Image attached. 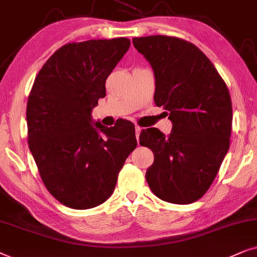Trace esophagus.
Instances as JSON below:
<instances>
[{"mask_svg":"<svg viewBox=\"0 0 257 257\" xmlns=\"http://www.w3.org/2000/svg\"><path fill=\"white\" fill-rule=\"evenodd\" d=\"M141 131H142V128H141V126H139V125H135V133H136V139H138V141H139V138H140V133H141Z\"/></svg>","mask_w":257,"mask_h":257,"instance_id":"34e87169","label":"esophagus"}]
</instances>
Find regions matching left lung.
I'll use <instances>...</instances> for the list:
<instances>
[{
  "mask_svg": "<svg viewBox=\"0 0 257 257\" xmlns=\"http://www.w3.org/2000/svg\"><path fill=\"white\" fill-rule=\"evenodd\" d=\"M155 76L156 105L173 123L166 136L156 128L141 132L140 145L153 150L146 173L161 200L187 204L201 198L216 177L229 149L232 108L216 68L193 43L155 35L133 39Z\"/></svg>",
  "mask_w": 257,
  "mask_h": 257,
  "instance_id": "1",
  "label": "left lung"
}]
</instances>
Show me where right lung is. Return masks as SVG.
<instances>
[{"label": "right lung", "mask_w": 257, "mask_h": 257, "mask_svg": "<svg viewBox=\"0 0 257 257\" xmlns=\"http://www.w3.org/2000/svg\"><path fill=\"white\" fill-rule=\"evenodd\" d=\"M129 47L125 37L64 44L34 81L27 104L29 149L49 193L73 209L107 201L138 146L129 121L105 128L91 117Z\"/></svg>", "instance_id": "right-lung-1"}]
</instances>
